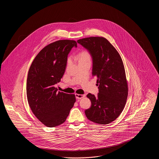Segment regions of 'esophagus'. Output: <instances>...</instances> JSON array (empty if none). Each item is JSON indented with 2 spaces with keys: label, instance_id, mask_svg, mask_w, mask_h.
Here are the masks:
<instances>
[{
  "label": "esophagus",
  "instance_id": "1",
  "mask_svg": "<svg viewBox=\"0 0 159 159\" xmlns=\"http://www.w3.org/2000/svg\"><path fill=\"white\" fill-rule=\"evenodd\" d=\"M75 96H76V98L78 99H80L83 98H84V97H85L84 95H82V94H77V93L75 94Z\"/></svg>",
  "mask_w": 159,
  "mask_h": 159
}]
</instances>
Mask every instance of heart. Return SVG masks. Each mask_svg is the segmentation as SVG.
<instances>
[{
    "instance_id": "b5f03b06",
    "label": "heart",
    "mask_w": 159,
    "mask_h": 159,
    "mask_svg": "<svg viewBox=\"0 0 159 159\" xmlns=\"http://www.w3.org/2000/svg\"><path fill=\"white\" fill-rule=\"evenodd\" d=\"M79 61L88 60H90V55L86 51H83L81 53H79L78 55Z\"/></svg>"
}]
</instances>
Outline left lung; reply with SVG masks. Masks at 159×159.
I'll return each instance as SVG.
<instances>
[{
  "instance_id": "8db88e82",
  "label": "left lung",
  "mask_w": 159,
  "mask_h": 159,
  "mask_svg": "<svg viewBox=\"0 0 159 159\" xmlns=\"http://www.w3.org/2000/svg\"><path fill=\"white\" fill-rule=\"evenodd\" d=\"M77 43L86 49L92 59V75L97 77V97L88 93L91 106L84 111L94 123L107 125L114 121L125 106L128 83L121 57L108 40L102 37L79 39Z\"/></svg>"
}]
</instances>
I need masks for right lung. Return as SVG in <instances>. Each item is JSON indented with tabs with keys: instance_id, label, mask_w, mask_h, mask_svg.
Instances as JSON below:
<instances>
[{
	"instance_id": "1",
	"label": "right lung",
	"mask_w": 159,
	"mask_h": 159,
	"mask_svg": "<svg viewBox=\"0 0 159 159\" xmlns=\"http://www.w3.org/2000/svg\"><path fill=\"white\" fill-rule=\"evenodd\" d=\"M77 47L75 40H61L43 48L35 57L27 79V97L32 112L48 127L66 120L76 98L58 91L55 84L64 74L68 53Z\"/></svg>"
}]
</instances>
